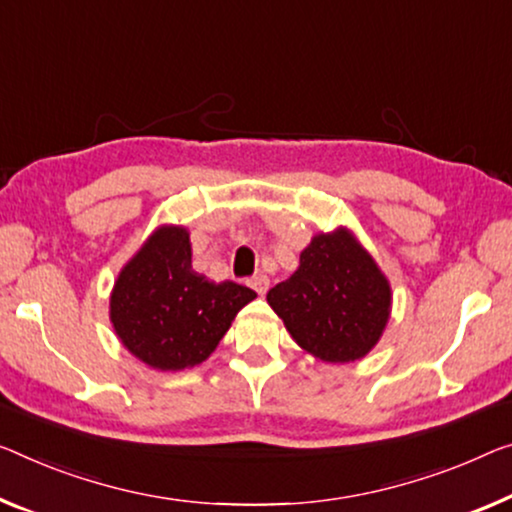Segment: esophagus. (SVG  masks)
<instances>
[{
  "label": "esophagus",
  "mask_w": 512,
  "mask_h": 512,
  "mask_svg": "<svg viewBox=\"0 0 512 512\" xmlns=\"http://www.w3.org/2000/svg\"><path fill=\"white\" fill-rule=\"evenodd\" d=\"M248 285L255 289L257 294H266V289H269V278L264 276V273H257V276H253L248 280Z\"/></svg>",
  "instance_id": "esophagus-1"
}]
</instances>
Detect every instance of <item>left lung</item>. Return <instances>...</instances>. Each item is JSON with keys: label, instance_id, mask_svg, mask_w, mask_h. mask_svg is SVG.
<instances>
[{"label": "left lung", "instance_id": "1", "mask_svg": "<svg viewBox=\"0 0 512 512\" xmlns=\"http://www.w3.org/2000/svg\"><path fill=\"white\" fill-rule=\"evenodd\" d=\"M266 301L303 352L324 363L361 361L384 335L393 292L352 230L319 232L301 250L299 269Z\"/></svg>", "mask_w": 512, "mask_h": 512}]
</instances>
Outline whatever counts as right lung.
I'll return each instance as SVG.
<instances>
[{
	"mask_svg": "<svg viewBox=\"0 0 512 512\" xmlns=\"http://www.w3.org/2000/svg\"><path fill=\"white\" fill-rule=\"evenodd\" d=\"M253 289L193 271L190 234L160 225L119 271L110 322L128 352L154 370L195 368L216 352Z\"/></svg>",
	"mask_w": 512,
	"mask_h": 512,
	"instance_id": "obj_1",
	"label": "right lung"
}]
</instances>
